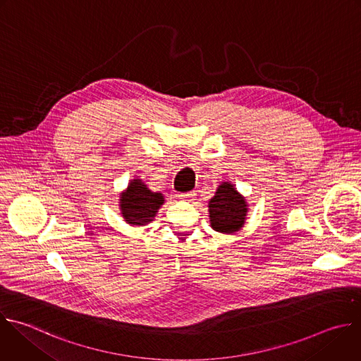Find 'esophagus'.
I'll return each mask as SVG.
<instances>
[{"label": "esophagus", "instance_id": "34e87169", "mask_svg": "<svg viewBox=\"0 0 361 361\" xmlns=\"http://www.w3.org/2000/svg\"><path fill=\"white\" fill-rule=\"evenodd\" d=\"M194 197H195V192H192V191L180 192V194H178V198H180V200H184V201H191V200H194Z\"/></svg>", "mask_w": 361, "mask_h": 361}]
</instances>
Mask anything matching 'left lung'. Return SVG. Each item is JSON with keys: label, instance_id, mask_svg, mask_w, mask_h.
Segmentation results:
<instances>
[{"label": "left lung", "instance_id": "8db88e82", "mask_svg": "<svg viewBox=\"0 0 361 361\" xmlns=\"http://www.w3.org/2000/svg\"><path fill=\"white\" fill-rule=\"evenodd\" d=\"M208 208L211 226L222 233H233L241 229L248 211L245 200L228 183L218 187Z\"/></svg>", "mask_w": 361, "mask_h": 361}]
</instances>
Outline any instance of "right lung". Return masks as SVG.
Here are the masks:
<instances>
[{
  "label": "right lung",
  "mask_w": 361,
  "mask_h": 361,
  "mask_svg": "<svg viewBox=\"0 0 361 361\" xmlns=\"http://www.w3.org/2000/svg\"><path fill=\"white\" fill-rule=\"evenodd\" d=\"M163 202V195L152 192L142 180H133L126 192L120 197L122 214L132 225H145L153 221Z\"/></svg>",
  "instance_id": "add662e5"
}]
</instances>
